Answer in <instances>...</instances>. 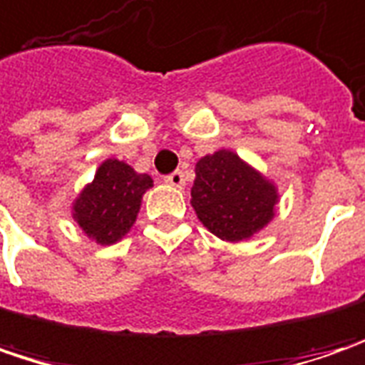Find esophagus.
I'll use <instances>...</instances> for the list:
<instances>
[{
	"mask_svg": "<svg viewBox=\"0 0 365 365\" xmlns=\"http://www.w3.org/2000/svg\"><path fill=\"white\" fill-rule=\"evenodd\" d=\"M165 183L169 185H173V187H180L182 190L183 185H185V178H183L182 171H173V173H169L165 178Z\"/></svg>",
	"mask_w": 365,
	"mask_h": 365,
	"instance_id": "34e87169",
	"label": "esophagus"
}]
</instances>
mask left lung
<instances>
[{
	"label": "left lung",
	"mask_w": 365,
	"mask_h": 365,
	"mask_svg": "<svg viewBox=\"0 0 365 365\" xmlns=\"http://www.w3.org/2000/svg\"><path fill=\"white\" fill-rule=\"evenodd\" d=\"M277 185L230 149L204 155L196 163L192 208L220 241L241 243L276 216Z\"/></svg>",
	"instance_id": "8db88e82"
}]
</instances>
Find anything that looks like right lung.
I'll use <instances>...</instances> for the list:
<instances>
[{
	"mask_svg": "<svg viewBox=\"0 0 365 365\" xmlns=\"http://www.w3.org/2000/svg\"><path fill=\"white\" fill-rule=\"evenodd\" d=\"M151 187V175L110 157L73 200V220L98 245H114L133 229L143 196Z\"/></svg>",
	"mask_w": 365,
	"mask_h": 365,
	"instance_id": "obj_1",
	"label": "right lung"
}]
</instances>
